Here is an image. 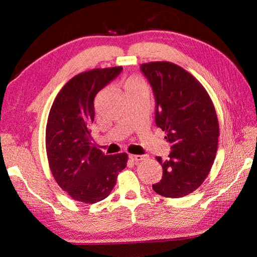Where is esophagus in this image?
<instances>
[{
	"label": "esophagus",
	"instance_id": "34e87169",
	"mask_svg": "<svg viewBox=\"0 0 257 257\" xmlns=\"http://www.w3.org/2000/svg\"><path fill=\"white\" fill-rule=\"evenodd\" d=\"M129 158H130V159H132L133 161H135V162H139V161H141V160H144L145 158H146V156H140V155H130V156H129Z\"/></svg>",
	"mask_w": 257,
	"mask_h": 257
}]
</instances>
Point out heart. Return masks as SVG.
<instances>
[{"instance_id": "obj_1", "label": "heart", "mask_w": 257, "mask_h": 257, "mask_svg": "<svg viewBox=\"0 0 257 257\" xmlns=\"http://www.w3.org/2000/svg\"><path fill=\"white\" fill-rule=\"evenodd\" d=\"M139 85H143V81H141L139 78L132 77L125 81V89H129V88H132V87H136Z\"/></svg>"}]
</instances>
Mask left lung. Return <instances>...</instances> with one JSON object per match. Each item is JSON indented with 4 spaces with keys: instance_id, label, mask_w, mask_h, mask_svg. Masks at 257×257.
<instances>
[{
    "instance_id": "8db88e82",
    "label": "left lung",
    "mask_w": 257,
    "mask_h": 257,
    "mask_svg": "<svg viewBox=\"0 0 257 257\" xmlns=\"http://www.w3.org/2000/svg\"><path fill=\"white\" fill-rule=\"evenodd\" d=\"M140 69L154 90L157 127L172 145L168 160L156 158L163 174L152 189L181 198L203 183L214 162L220 136L215 108L200 81L178 65L151 62Z\"/></svg>"
}]
</instances>
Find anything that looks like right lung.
<instances>
[{
  "mask_svg": "<svg viewBox=\"0 0 257 257\" xmlns=\"http://www.w3.org/2000/svg\"><path fill=\"white\" fill-rule=\"evenodd\" d=\"M122 67L95 68L69 79L58 92L46 124L48 165L57 184L70 198L92 204L110 194L128 155L105 154L91 146L97 92L121 73Z\"/></svg>",
  "mask_w": 257,
  "mask_h": 257,
  "instance_id": "obj_1",
  "label": "right lung"
}]
</instances>
